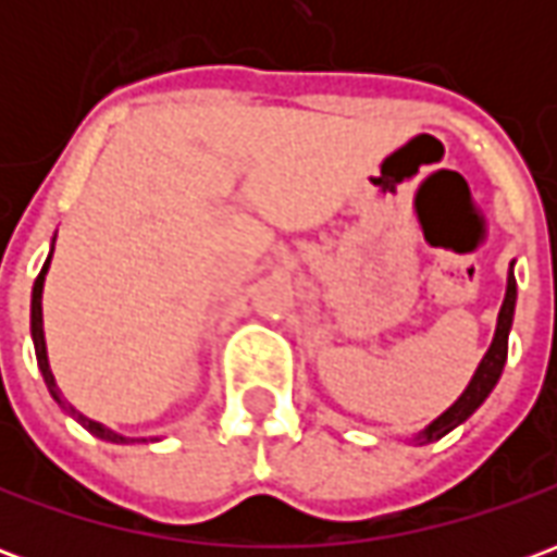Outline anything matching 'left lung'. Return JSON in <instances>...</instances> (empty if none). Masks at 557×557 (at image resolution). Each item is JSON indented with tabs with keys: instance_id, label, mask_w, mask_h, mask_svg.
Segmentation results:
<instances>
[{
	"instance_id": "8db88e82",
	"label": "left lung",
	"mask_w": 557,
	"mask_h": 557,
	"mask_svg": "<svg viewBox=\"0 0 557 557\" xmlns=\"http://www.w3.org/2000/svg\"><path fill=\"white\" fill-rule=\"evenodd\" d=\"M513 313H516V277H513V262H510V271H507V292H504V304L498 310V322H495V337H492L490 349L483 355V361L478 363V370L471 375L468 387L459 394L454 406L447 411H442L438 418L426 423L423 430L411 438L414 444H430L444 438L447 432L456 430L459 423H466L474 411L483 406V399L490 397L492 387L498 385L502 379L504 363H507V337H510V327H513Z\"/></svg>"
}]
</instances>
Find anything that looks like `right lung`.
I'll use <instances>...</instances> for the list:
<instances>
[{
    "mask_svg": "<svg viewBox=\"0 0 557 557\" xmlns=\"http://www.w3.org/2000/svg\"><path fill=\"white\" fill-rule=\"evenodd\" d=\"M55 244V238H53ZM53 244H50V256H47V262H44L41 274L35 280V286H32V343H35V358H38V370L44 375V385L50 391V397L59 403V409H65L71 418L77 420L83 430H89L95 438H101V442L110 444H134V442H148V438H131V435H122V432L110 430L107 423H98V420L86 418L83 411H77L65 397H62V391L55 385V375L50 370V358H47V339H44V310H41V298H44V277H47V271H50V259H53ZM151 442H158V438H151Z\"/></svg>",
    "mask_w": 557,
    "mask_h": 557,
    "instance_id": "obj_1",
    "label": "right lung"
}]
</instances>
